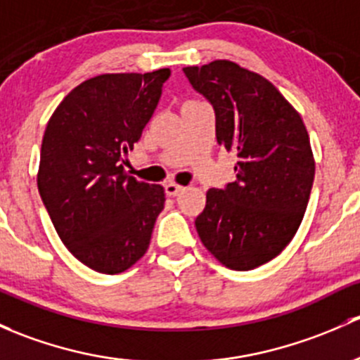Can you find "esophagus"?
<instances>
[{
	"mask_svg": "<svg viewBox=\"0 0 360 360\" xmlns=\"http://www.w3.org/2000/svg\"><path fill=\"white\" fill-rule=\"evenodd\" d=\"M181 191H183V186H179V184H176V183H167V184H165V193H167L169 196L179 195Z\"/></svg>",
	"mask_w": 360,
	"mask_h": 360,
	"instance_id": "obj_1",
	"label": "esophagus"
}]
</instances>
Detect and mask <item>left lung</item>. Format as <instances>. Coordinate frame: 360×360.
Instances as JSON below:
<instances>
[{
    "label": "left lung",
    "mask_w": 360,
    "mask_h": 360,
    "mask_svg": "<svg viewBox=\"0 0 360 360\" xmlns=\"http://www.w3.org/2000/svg\"><path fill=\"white\" fill-rule=\"evenodd\" d=\"M183 70L214 107L217 143L238 155L236 181L207 191L196 231L222 266L255 269L285 250L304 219L316 172L309 132L260 74L229 60Z\"/></svg>",
    "instance_id": "left-lung-1"
}]
</instances>
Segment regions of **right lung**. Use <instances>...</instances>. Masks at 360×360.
I'll return each instance as SVG.
<instances>
[{
    "label": "right lung",
    "mask_w": 360,
    "mask_h": 360,
    "mask_svg": "<svg viewBox=\"0 0 360 360\" xmlns=\"http://www.w3.org/2000/svg\"><path fill=\"white\" fill-rule=\"evenodd\" d=\"M169 69L101 74L53 112L41 145L37 188L69 252L101 274H119L148 250L164 209L160 184L124 172V155L150 122Z\"/></svg>",
    "instance_id": "add662e5"
}]
</instances>
